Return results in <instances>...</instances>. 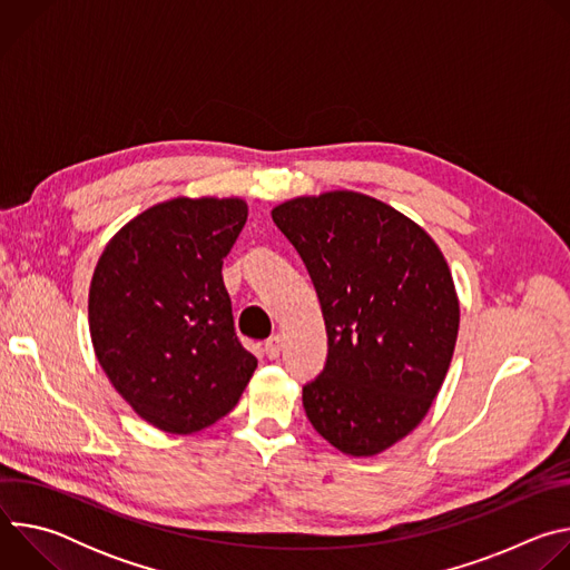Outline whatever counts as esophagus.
Here are the masks:
<instances>
[{
  "label": "esophagus",
  "instance_id": "obj_1",
  "mask_svg": "<svg viewBox=\"0 0 570 570\" xmlns=\"http://www.w3.org/2000/svg\"><path fill=\"white\" fill-rule=\"evenodd\" d=\"M264 352H266V356H268L271 361H275V358L279 356V352H282V338H279V336H271V338L264 343Z\"/></svg>",
  "mask_w": 570,
  "mask_h": 570
}]
</instances>
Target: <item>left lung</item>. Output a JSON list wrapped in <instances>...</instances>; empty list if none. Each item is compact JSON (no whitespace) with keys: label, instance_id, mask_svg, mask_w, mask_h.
I'll return each instance as SVG.
<instances>
[{"label":"left lung","instance_id":"left-lung-1","mask_svg":"<svg viewBox=\"0 0 570 570\" xmlns=\"http://www.w3.org/2000/svg\"><path fill=\"white\" fill-rule=\"evenodd\" d=\"M315 286L327 363L302 387L313 429L367 458L426 417L451 365L460 304L438 243L409 216L356 191L273 209Z\"/></svg>","mask_w":570,"mask_h":570}]
</instances>
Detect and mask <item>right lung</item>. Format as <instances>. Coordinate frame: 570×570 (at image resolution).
<instances>
[{
	"label": "right lung",
	"mask_w": 570,
	"mask_h": 570,
	"mask_svg": "<svg viewBox=\"0 0 570 570\" xmlns=\"http://www.w3.org/2000/svg\"><path fill=\"white\" fill-rule=\"evenodd\" d=\"M246 220L240 198L159 203L110 238L95 268V354L130 409L165 433L225 417L257 367L236 338L220 275Z\"/></svg>",
	"instance_id": "obj_1"
}]
</instances>
